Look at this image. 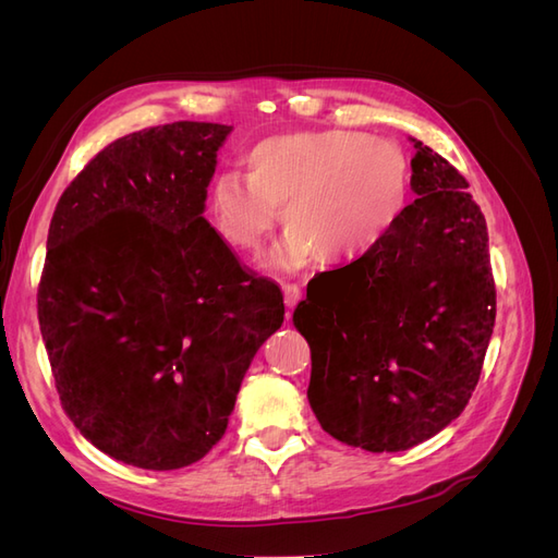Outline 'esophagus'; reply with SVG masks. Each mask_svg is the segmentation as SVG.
Returning a JSON list of instances; mask_svg holds the SVG:
<instances>
[{"label":"esophagus","instance_id":"obj_1","mask_svg":"<svg viewBox=\"0 0 558 558\" xmlns=\"http://www.w3.org/2000/svg\"><path fill=\"white\" fill-rule=\"evenodd\" d=\"M281 289H283V302H286V310H293V307L298 305V302H300V298H302L300 286H298V283H283Z\"/></svg>","mask_w":558,"mask_h":558}]
</instances>
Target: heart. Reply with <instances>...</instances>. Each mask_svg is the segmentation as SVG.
I'll return each instance as SVG.
<instances>
[{"label":"heart","mask_w":558,"mask_h":558,"mask_svg":"<svg viewBox=\"0 0 558 558\" xmlns=\"http://www.w3.org/2000/svg\"><path fill=\"white\" fill-rule=\"evenodd\" d=\"M246 177L226 172L209 191L211 223L230 248L258 256L289 228L267 265L295 272L320 253L353 263L375 253L408 207L410 160L384 137L353 130L269 134L244 156Z\"/></svg>","instance_id":"b5f03b06"}]
</instances>
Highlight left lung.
<instances>
[{
	"label": "left lung",
	"instance_id": "8db88e82",
	"mask_svg": "<svg viewBox=\"0 0 558 558\" xmlns=\"http://www.w3.org/2000/svg\"><path fill=\"white\" fill-rule=\"evenodd\" d=\"M412 144L418 197L396 230L293 312L320 428L377 453L424 442L465 410L496 320L484 214L456 167Z\"/></svg>",
	"mask_w": 558,
	"mask_h": 558
}]
</instances>
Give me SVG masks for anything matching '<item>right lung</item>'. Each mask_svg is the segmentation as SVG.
<instances>
[{
  "label": "right lung",
  "instance_id": "add662e5",
  "mask_svg": "<svg viewBox=\"0 0 558 558\" xmlns=\"http://www.w3.org/2000/svg\"><path fill=\"white\" fill-rule=\"evenodd\" d=\"M230 132L179 121L116 140L50 218L37 310L60 402L86 440L134 468L209 453L283 324L279 286L244 269L202 216Z\"/></svg>",
  "mask_w": 558,
  "mask_h": 558
}]
</instances>
